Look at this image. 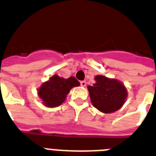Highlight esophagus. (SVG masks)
<instances>
[{
  "label": "esophagus",
  "instance_id": "1",
  "mask_svg": "<svg viewBox=\"0 0 156 156\" xmlns=\"http://www.w3.org/2000/svg\"><path fill=\"white\" fill-rule=\"evenodd\" d=\"M80 84L82 87H86V85H87V83H86V81H81Z\"/></svg>",
  "mask_w": 156,
  "mask_h": 156
}]
</instances>
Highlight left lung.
<instances>
[{
    "label": "left lung",
    "mask_w": 156,
    "mask_h": 156,
    "mask_svg": "<svg viewBox=\"0 0 156 156\" xmlns=\"http://www.w3.org/2000/svg\"><path fill=\"white\" fill-rule=\"evenodd\" d=\"M96 83L88 86L93 106L104 113H111L121 108L126 101L127 91L121 82L97 75Z\"/></svg>",
    "instance_id": "1"
}]
</instances>
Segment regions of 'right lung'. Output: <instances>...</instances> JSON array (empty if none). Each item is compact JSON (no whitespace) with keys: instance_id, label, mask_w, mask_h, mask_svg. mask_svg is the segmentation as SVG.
<instances>
[{"instance_id":"obj_1","label":"right lung","mask_w":156,"mask_h":156,"mask_svg":"<svg viewBox=\"0 0 156 156\" xmlns=\"http://www.w3.org/2000/svg\"><path fill=\"white\" fill-rule=\"evenodd\" d=\"M79 85L80 83L74 77L65 79L54 75L40 87L38 93L45 106L53 108L64 102L71 88Z\"/></svg>"}]
</instances>
